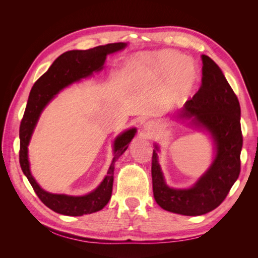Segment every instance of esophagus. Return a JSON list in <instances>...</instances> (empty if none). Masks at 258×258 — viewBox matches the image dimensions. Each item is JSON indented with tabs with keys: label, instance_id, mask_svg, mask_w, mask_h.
Listing matches in <instances>:
<instances>
[{
	"label": "esophagus",
	"instance_id": "34e87169",
	"mask_svg": "<svg viewBox=\"0 0 258 258\" xmlns=\"http://www.w3.org/2000/svg\"><path fill=\"white\" fill-rule=\"evenodd\" d=\"M156 134H157V128H156L154 122L148 121L144 124L143 135L146 139H153L156 136Z\"/></svg>",
	"mask_w": 258,
	"mask_h": 258
}]
</instances>
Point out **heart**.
Instances as JSON below:
<instances>
[{
  "label": "heart",
  "mask_w": 258,
  "mask_h": 258,
  "mask_svg": "<svg viewBox=\"0 0 258 258\" xmlns=\"http://www.w3.org/2000/svg\"><path fill=\"white\" fill-rule=\"evenodd\" d=\"M130 79L157 81L170 85L176 98H184L196 87L199 72L195 62L174 50H160L140 57L130 70Z\"/></svg>",
  "instance_id": "b5f03b06"
}]
</instances>
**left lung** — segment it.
<instances>
[{"mask_svg": "<svg viewBox=\"0 0 258 258\" xmlns=\"http://www.w3.org/2000/svg\"><path fill=\"white\" fill-rule=\"evenodd\" d=\"M202 80L198 92L177 113V120H189L194 129L209 134L214 142V158L206 172L188 188L170 187L158 162L155 144L152 158L154 198L163 210L198 216L216 209L240 174L242 139L241 110L237 96L222 70L202 54Z\"/></svg>", "mask_w": 258, "mask_h": 258, "instance_id": "left-lung-1", "label": "left lung"}]
</instances>
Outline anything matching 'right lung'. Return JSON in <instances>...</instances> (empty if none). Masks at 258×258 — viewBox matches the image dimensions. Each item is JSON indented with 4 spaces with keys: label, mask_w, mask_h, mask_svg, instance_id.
Returning <instances> with one entry per match:
<instances>
[{
    "label": "right lung",
    "mask_w": 258,
    "mask_h": 258,
    "mask_svg": "<svg viewBox=\"0 0 258 258\" xmlns=\"http://www.w3.org/2000/svg\"><path fill=\"white\" fill-rule=\"evenodd\" d=\"M127 43H113L98 46L87 50H70L62 53L33 85L19 129V161L22 172L32 185L37 197L54 212L68 216H81L102 210L110 201L113 189L115 162L127 151L137 134V128H130L117 136L113 143V159L103 181L96 189L83 196H70L44 190L35 181L30 170L28 146L32 138L38 118L50 101L58 93L73 83L80 82L104 68L107 54L122 50Z\"/></svg>",
    "instance_id": "right-lung-1"
}]
</instances>
